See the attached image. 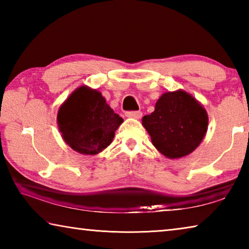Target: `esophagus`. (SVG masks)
Instances as JSON below:
<instances>
[{
  "label": "esophagus",
  "mask_w": 249,
  "mask_h": 249,
  "mask_svg": "<svg viewBox=\"0 0 249 249\" xmlns=\"http://www.w3.org/2000/svg\"><path fill=\"white\" fill-rule=\"evenodd\" d=\"M125 115L127 117H130V119L140 120L141 117L142 116V113L141 111H128V112L125 113Z\"/></svg>",
  "instance_id": "esophagus-1"
}]
</instances>
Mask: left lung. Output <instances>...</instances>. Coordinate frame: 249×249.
Segmentation results:
<instances>
[{"label":"left lung","instance_id":"obj_1","mask_svg":"<svg viewBox=\"0 0 249 249\" xmlns=\"http://www.w3.org/2000/svg\"><path fill=\"white\" fill-rule=\"evenodd\" d=\"M208 123L203 107L184 91L162 94L155 111L142 117V125L149 133L153 145L172 159L184 157L200 145Z\"/></svg>","mask_w":249,"mask_h":249}]
</instances>
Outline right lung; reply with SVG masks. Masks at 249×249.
Here are the masks:
<instances>
[{
    "label": "right lung",
    "instance_id": "1",
    "mask_svg": "<svg viewBox=\"0 0 249 249\" xmlns=\"http://www.w3.org/2000/svg\"><path fill=\"white\" fill-rule=\"evenodd\" d=\"M57 122L71 148L95 155L111 144L123 119L105 103L100 92L81 87L59 108Z\"/></svg>",
    "mask_w": 249,
    "mask_h": 249
}]
</instances>
